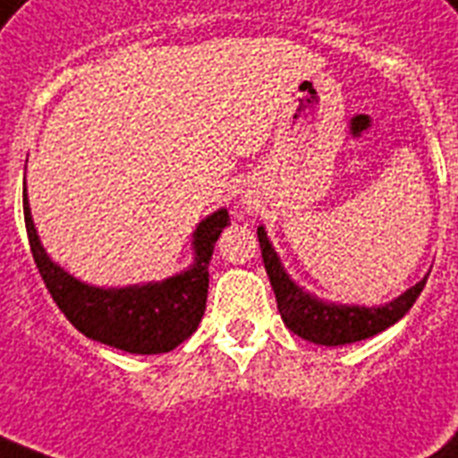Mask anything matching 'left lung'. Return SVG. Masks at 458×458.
Returning <instances> with one entry per match:
<instances>
[{
  "label": "left lung",
  "instance_id": "left-lung-1",
  "mask_svg": "<svg viewBox=\"0 0 458 458\" xmlns=\"http://www.w3.org/2000/svg\"><path fill=\"white\" fill-rule=\"evenodd\" d=\"M257 237H259L264 268H267L268 281H271V288H274L276 305H278V312L284 317L285 327L293 334H298L300 338L312 341V344H355V341H362V338H369L379 334V331L389 329L413 307V302L423 293L425 284H428V278H423L420 284L413 285L411 291H406L401 298L384 307L324 305L319 300L310 298L307 293L300 291L298 285L288 278L281 261L276 257L274 247L267 240L264 228H257Z\"/></svg>",
  "mask_w": 458,
  "mask_h": 458
}]
</instances>
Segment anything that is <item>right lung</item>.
Here are the masks:
<instances>
[{"label":"right lung","instance_id":"add662e5","mask_svg":"<svg viewBox=\"0 0 458 458\" xmlns=\"http://www.w3.org/2000/svg\"><path fill=\"white\" fill-rule=\"evenodd\" d=\"M23 218H26L28 242L45 288L52 300L64 312L69 322L81 331L83 336L113 345L127 353L158 355L173 351L197 331L206 310L208 293V261L214 254V244L223 228L230 223L225 208L208 216L199 223L194 233V267L184 274L167 278L163 284L103 291L76 281L52 264L45 254L43 244L35 235L33 218L28 208L23 190Z\"/></svg>","mask_w":458,"mask_h":458}]
</instances>
